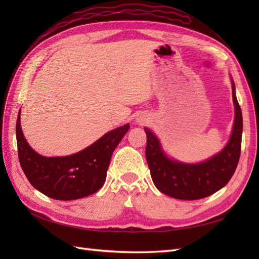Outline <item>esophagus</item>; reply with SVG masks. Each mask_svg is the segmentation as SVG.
Wrapping results in <instances>:
<instances>
[{
	"label": "esophagus",
	"mask_w": 259,
	"mask_h": 259,
	"mask_svg": "<svg viewBox=\"0 0 259 259\" xmlns=\"http://www.w3.org/2000/svg\"><path fill=\"white\" fill-rule=\"evenodd\" d=\"M136 120H137V123H139V124H145L148 121V119L145 118V117H142V115H139V117L137 118Z\"/></svg>",
	"instance_id": "34e87169"
}]
</instances>
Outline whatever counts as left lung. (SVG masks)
I'll use <instances>...</instances> for the list:
<instances>
[{
	"label": "left lung",
	"mask_w": 259,
	"mask_h": 259,
	"mask_svg": "<svg viewBox=\"0 0 259 259\" xmlns=\"http://www.w3.org/2000/svg\"><path fill=\"white\" fill-rule=\"evenodd\" d=\"M232 90L235 120L232 136L223 149L198 163L181 162L167 156L160 141L150 129L147 135L146 158L153 184L159 191L176 199L196 200L210 196L228 184L237 168L243 134V115L236 98L233 78Z\"/></svg>",
	"instance_id": "1"
}]
</instances>
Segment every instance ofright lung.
Wrapping results in <instances>:
<instances>
[{"label":"right lung","instance_id":"obj_1","mask_svg":"<svg viewBox=\"0 0 259 259\" xmlns=\"http://www.w3.org/2000/svg\"><path fill=\"white\" fill-rule=\"evenodd\" d=\"M130 125L109 131L73 155L46 157L27 144L21 128V109L16 120L19 160L27 180L36 190L57 200H74L95 194L103 186L115 148Z\"/></svg>","mask_w":259,"mask_h":259}]
</instances>
